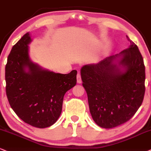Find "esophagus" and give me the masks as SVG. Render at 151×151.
<instances>
[{"instance_id":"34e87169","label":"esophagus","mask_w":151,"mask_h":151,"mask_svg":"<svg viewBox=\"0 0 151 151\" xmlns=\"http://www.w3.org/2000/svg\"><path fill=\"white\" fill-rule=\"evenodd\" d=\"M77 83H79V84H81V83H82V80H81V74H80L79 73L77 74Z\"/></svg>"}]
</instances>
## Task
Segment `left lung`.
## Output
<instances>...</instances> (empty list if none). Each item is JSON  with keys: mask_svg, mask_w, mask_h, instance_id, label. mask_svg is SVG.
Instances as JSON below:
<instances>
[{"mask_svg": "<svg viewBox=\"0 0 151 151\" xmlns=\"http://www.w3.org/2000/svg\"><path fill=\"white\" fill-rule=\"evenodd\" d=\"M127 37L128 49L81 70L90 114L102 128H114L129 121L144 97L143 58L136 44Z\"/></svg>", "mask_w": 151, "mask_h": 151, "instance_id": "1", "label": "left lung"}]
</instances>
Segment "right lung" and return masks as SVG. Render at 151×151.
Returning a JSON list of instances; mask_svg holds the SVG:
<instances>
[{
	"instance_id": "right-lung-1",
	"label": "right lung",
	"mask_w": 151,
	"mask_h": 151,
	"mask_svg": "<svg viewBox=\"0 0 151 151\" xmlns=\"http://www.w3.org/2000/svg\"><path fill=\"white\" fill-rule=\"evenodd\" d=\"M29 32L13 46L5 65L6 95L10 107L23 122L47 128L58 120L63 97L76 85L77 70L56 73L31 61Z\"/></svg>"
}]
</instances>
